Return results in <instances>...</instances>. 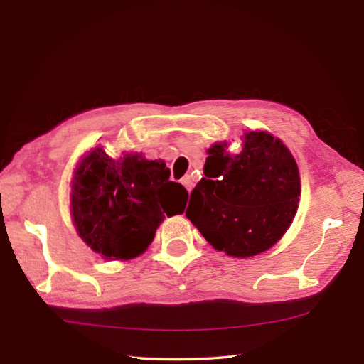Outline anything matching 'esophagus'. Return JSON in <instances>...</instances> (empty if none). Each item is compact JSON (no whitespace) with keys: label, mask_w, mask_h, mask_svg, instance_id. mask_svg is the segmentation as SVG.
Wrapping results in <instances>:
<instances>
[{"label":"esophagus","mask_w":364,"mask_h":364,"mask_svg":"<svg viewBox=\"0 0 364 364\" xmlns=\"http://www.w3.org/2000/svg\"><path fill=\"white\" fill-rule=\"evenodd\" d=\"M181 184H183V186L186 188L188 191H191L192 188H194V181H192V178H191L189 175H186V176L183 178V180H181Z\"/></svg>","instance_id":"1"}]
</instances>
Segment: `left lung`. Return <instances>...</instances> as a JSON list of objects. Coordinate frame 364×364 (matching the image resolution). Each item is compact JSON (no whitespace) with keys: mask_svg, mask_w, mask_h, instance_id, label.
I'll return each instance as SVG.
<instances>
[{"mask_svg":"<svg viewBox=\"0 0 364 364\" xmlns=\"http://www.w3.org/2000/svg\"><path fill=\"white\" fill-rule=\"evenodd\" d=\"M214 144L202 178L192 189L186 218L214 249L231 257L267 250L296 215L300 176L296 159L266 131L244 134L242 151L231 156Z\"/></svg>","mask_w":364,"mask_h":364,"instance_id":"8db88e82","label":"left lung"}]
</instances>
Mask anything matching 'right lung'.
Here are the masks:
<instances>
[{
    "label": "right lung",
    "instance_id": "right-lung-1",
    "mask_svg": "<svg viewBox=\"0 0 364 364\" xmlns=\"http://www.w3.org/2000/svg\"><path fill=\"white\" fill-rule=\"evenodd\" d=\"M168 178L164 161L139 153L112 159L102 149L90 151L72 186V215L82 241L106 259L141 255L166 215L186 208L188 191Z\"/></svg>",
    "mask_w": 364,
    "mask_h": 364
}]
</instances>
